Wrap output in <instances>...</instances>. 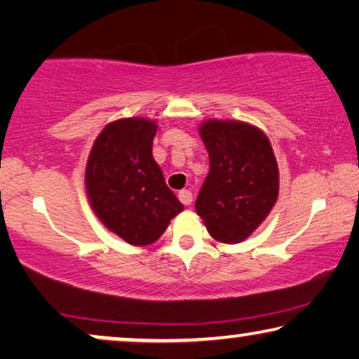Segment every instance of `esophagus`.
Here are the masks:
<instances>
[{"label": "esophagus", "mask_w": 359, "mask_h": 359, "mask_svg": "<svg viewBox=\"0 0 359 359\" xmlns=\"http://www.w3.org/2000/svg\"><path fill=\"white\" fill-rule=\"evenodd\" d=\"M178 199H180L181 203H183L184 205H189L191 203H193V193H191V191H188V189L180 191V193H178Z\"/></svg>", "instance_id": "34e87169"}]
</instances>
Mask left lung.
<instances>
[{"mask_svg": "<svg viewBox=\"0 0 359 359\" xmlns=\"http://www.w3.org/2000/svg\"><path fill=\"white\" fill-rule=\"evenodd\" d=\"M199 135L210 166L196 199V212L214 240L240 243L276 204V156L264 132L248 122L208 119Z\"/></svg>", "mask_w": 359, "mask_h": 359, "instance_id": "1", "label": "left lung"}]
</instances>
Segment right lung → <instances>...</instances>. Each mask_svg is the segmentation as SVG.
<instances>
[{"label": "right lung", "mask_w": 359, "mask_h": 359, "mask_svg": "<svg viewBox=\"0 0 359 359\" xmlns=\"http://www.w3.org/2000/svg\"><path fill=\"white\" fill-rule=\"evenodd\" d=\"M156 124L144 117L109 122L86 161L85 186L102 225L134 247L156 242L184 205L151 155Z\"/></svg>", "instance_id": "add662e5"}]
</instances>
